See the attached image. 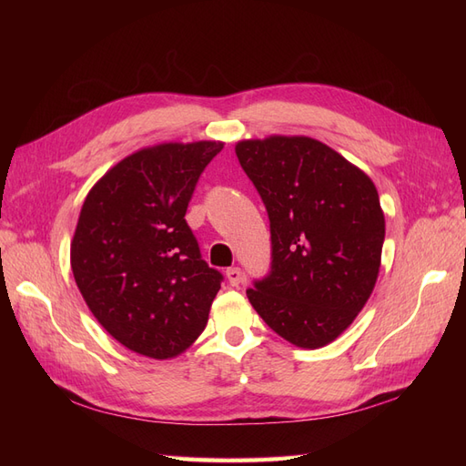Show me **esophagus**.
<instances>
[{"instance_id": "34e87169", "label": "esophagus", "mask_w": 466, "mask_h": 466, "mask_svg": "<svg viewBox=\"0 0 466 466\" xmlns=\"http://www.w3.org/2000/svg\"><path fill=\"white\" fill-rule=\"evenodd\" d=\"M225 276H228V281H229V284H231L233 288L241 286L243 279H245V274H243L241 268H229V270L225 272Z\"/></svg>"}]
</instances>
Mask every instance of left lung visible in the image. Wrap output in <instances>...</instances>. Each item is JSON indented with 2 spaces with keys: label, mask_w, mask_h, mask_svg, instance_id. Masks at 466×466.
<instances>
[{
  "label": "left lung",
  "mask_w": 466,
  "mask_h": 466,
  "mask_svg": "<svg viewBox=\"0 0 466 466\" xmlns=\"http://www.w3.org/2000/svg\"><path fill=\"white\" fill-rule=\"evenodd\" d=\"M270 219V274L247 298L299 348L340 336L368 303L385 241L373 180L319 139L270 136L235 146Z\"/></svg>",
  "instance_id": "1"
}]
</instances>
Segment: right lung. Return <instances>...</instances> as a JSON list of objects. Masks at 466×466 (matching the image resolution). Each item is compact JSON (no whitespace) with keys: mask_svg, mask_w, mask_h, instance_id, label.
Wrapping results in <instances>:
<instances>
[{"mask_svg":"<svg viewBox=\"0 0 466 466\" xmlns=\"http://www.w3.org/2000/svg\"><path fill=\"white\" fill-rule=\"evenodd\" d=\"M221 142L159 144L116 163L89 190L72 241L76 284L95 319L153 360L202 334L221 272L185 219L196 182Z\"/></svg>","mask_w":466,"mask_h":466,"instance_id":"1","label":"right lung"}]
</instances>
